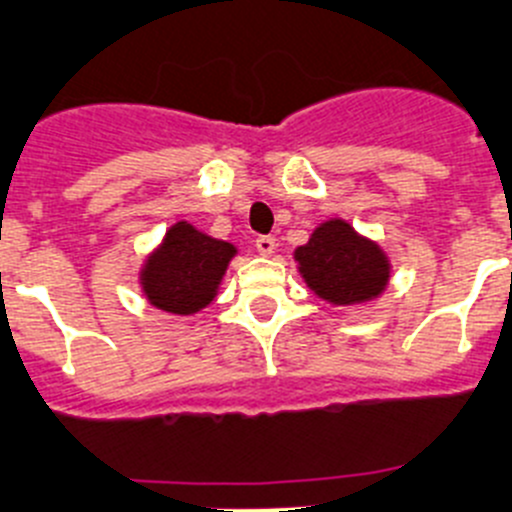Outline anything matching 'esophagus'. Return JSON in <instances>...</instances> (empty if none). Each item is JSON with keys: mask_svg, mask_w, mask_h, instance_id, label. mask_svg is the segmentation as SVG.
I'll list each match as a JSON object with an SVG mask.
<instances>
[{"mask_svg": "<svg viewBox=\"0 0 512 512\" xmlns=\"http://www.w3.org/2000/svg\"><path fill=\"white\" fill-rule=\"evenodd\" d=\"M256 251H259L261 256H271V253L276 251V238L274 236H259L256 238Z\"/></svg>", "mask_w": 512, "mask_h": 512, "instance_id": "obj_1", "label": "esophagus"}]
</instances>
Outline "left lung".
Returning a JSON list of instances; mask_svg holds the SVG:
<instances>
[{"mask_svg": "<svg viewBox=\"0 0 512 512\" xmlns=\"http://www.w3.org/2000/svg\"><path fill=\"white\" fill-rule=\"evenodd\" d=\"M307 287L337 307L363 304L383 294L391 276L388 256L340 218L314 228L309 241L294 251Z\"/></svg>", "mask_w": 512, "mask_h": 512, "instance_id": "left-lung-1", "label": "left lung"}]
</instances>
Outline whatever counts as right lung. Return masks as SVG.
I'll return each mask as SVG.
<instances>
[{"instance_id": "obj_1", "label": "right lung", "mask_w": 512, "mask_h": 512, "mask_svg": "<svg viewBox=\"0 0 512 512\" xmlns=\"http://www.w3.org/2000/svg\"><path fill=\"white\" fill-rule=\"evenodd\" d=\"M233 256V243L218 241L180 220L149 253L139 284L152 307L185 317L213 302Z\"/></svg>"}]
</instances>
